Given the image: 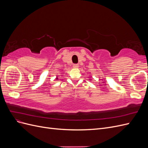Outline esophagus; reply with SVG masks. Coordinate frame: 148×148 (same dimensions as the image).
<instances>
[{
  "label": "esophagus",
  "mask_w": 148,
  "mask_h": 148,
  "mask_svg": "<svg viewBox=\"0 0 148 148\" xmlns=\"http://www.w3.org/2000/svg\"><path fill=\"white\" fill-rule=\"evenodd\" d=\"M78 66H79V65L78 64H75L73 65V66L74 67V68H78Z\"/></svg>",
  "instance_id": "esophagus-1"
}]
</instances>
